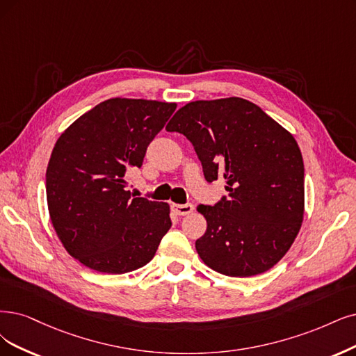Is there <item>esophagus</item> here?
Masks as SVG:
<instances>
[{
    "mask_svg": "<svg viewBox=\"0 0 356 356\" xmlns=\"http://www.w3.org/2000/svg\"><path fill=\"white\" fill-rule=\"evenodd\" d=\"M173 211L177 216H188L193 211V205L192 204H173Z\"/></svg>",
    "mask_w": 356,
    "mask_h": 356,
    "instance_id": "34e87169",
    "label": "esophagus"
}]
</instances>
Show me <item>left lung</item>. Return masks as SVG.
I'll return each instance as SVG.
<instances>
[{
    "label": "left lung",
    "instance_id": "left-lung-1",
    "mask_svg": "<svg viewBox=\"0 0 356 356\" xmlns=\"http://www.w3.org/2000/svg\"><path fill=\"white\" fill-rule=\"evenodd\" d=\"M193 145L204 177L226 179L227 196L200 205L207 232L195 248L230 277L270 270L292 246L304 218V161L295 138L242 98L195 101L167 124Z\"/></svg>",
    "mask_w": 356,
    "mask_h": 356
}]
</instances>
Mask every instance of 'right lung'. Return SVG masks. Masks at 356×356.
Segmentation results:
<instances>
[{"instance_id": "obj_1", "label": "right lung", "mask_w": 356, "mask_h": 356, "mask_svg": "<svg viewBox=\"0 0 356 356\" xmlns=\"http://www.w3.org/2000/svg\"><path fill=\"white\" fill-rule=\"evenodd\" d=\"M177 105L111 98L64 131L47 168L49 217L61 243L90 270L123 274L154 258L171 227L164 202L135 198L126 175L140 167Z\"/></svg>"}]
</instances>
